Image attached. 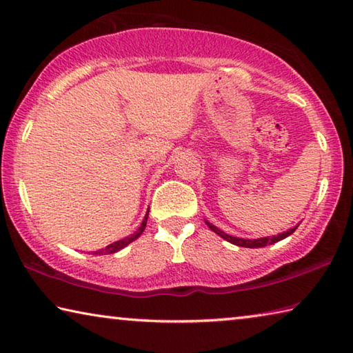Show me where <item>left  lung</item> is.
Instances as JSON below:
<instances>
[{"instance_id": "8db88e82", "label": "left lung", "mask_w": 353, "mask_h": 353, "mask_svg": "<svg viewBox=\"0 0 353 353\" xmlns=\"http://www.w3.org/2000/svg\"><path fill=\"white\" fill-rule=\"evenodd\" d=\"M205 224H207L208 227H210V229L214 232V234H218L221 238H224V240H227L229 243L235 244V246H241V248H265V246H268V244L277 243V241H280V240H283V238L290 236V235L292 234V232H294V230L297 229V225H296V227H292V229L286 230V232H283V234H280V235H277V236L259 238V240H244V238H236V236H230V235L224 234V232L219 230L216 225L207 223V221H205Z\"/></svg>"}]
</instances>
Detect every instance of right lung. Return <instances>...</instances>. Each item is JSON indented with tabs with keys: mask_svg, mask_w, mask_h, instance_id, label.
I'll list each match as a JSON object with an SVG mask.
<instances>
[{
	"mask_svg": "<svg viewBox=\"0 0 353 353\" xmlns=\"http://www.w3.org/2000/svg\"><path fill=\"white\" fill-rule=\"evenodd\" d=\"M146 221H148V213H146L145 219H143V223H141V225H140V229L137 230L132 236H128V238H124V240H119V241L112 243V244H109V246H107L105 249L97 250V252H94V254H99V255H101V254H113V252H117V250L123 249L124 246H128L129 243H132L134 240H137V238H139V236L143 234V230H145V227H146Z\"/></svg>",
	"mask_w": 353,
	"mask_h": 353,
	"instance_id": "add662e5",
	"label": "right lung"
}]
</instances>
